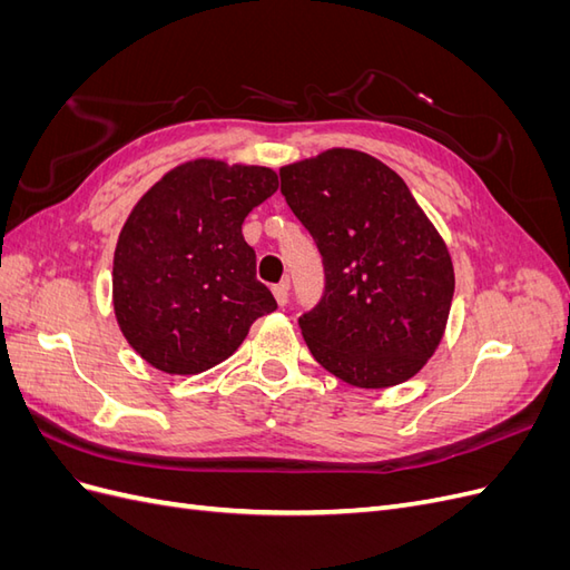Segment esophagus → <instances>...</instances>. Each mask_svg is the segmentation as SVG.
Returning a JSON list of instances; mask_svg holds the SVG:
<instances>
[{
	"label": "esophagus",
	"instance_id": "obj_1",
	"mask_svg": "<svg viewBox=\"0 0 570 570\" xmlns=\"http://www.w3.org/2000/svg\"><path fill=\"white\" fill-rule=\"evenodd\" d=\"M273 295H275V299H278L281 306H285L287 299H289V281H283L278 285H273Z\"/></svg>",
	"mask_w": 570,
	"mask_h": 570
}]
</instances>
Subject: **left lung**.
<instances>
[{
	"mask_svg": "<svg viewBox=\"0 0 570 570\" xmlns=\"http://www.w3.org/2000/svg\"><path fill=\"white\" fill-rule=\"evenodd\" d=\"M281 193L321 252L325 287L299 327L323 368L356 387L416 375L442 340L454 268L406 183L364 151L281 168Z\"/></svg>",
	"mask_w": 570,
	"mask_h": 570,
	"instance_id": "8db88e82",
	"label": "left lung"
}]
</instances>
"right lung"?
I'll return each mask as SVG.
<instances>
[{
  "mask_svg": "<svg viewBox=\"0 0 570 570\" xmlns=\"http://www.w3.org/2000/svg\"><path fill=\"white\" fill-rule=\"evenodd\" d=\"M278 189L264 166L199 159L137 202L114 258L120 331L154 368L195 375L228 358L256 318L278 308L256 281L247 214Z\"/></svg>",
  "mask_w": 570,
  "mask_h": 570,
  "instance_id": "right-lung-1",
  "label": "right lung"
}]
</instances>
